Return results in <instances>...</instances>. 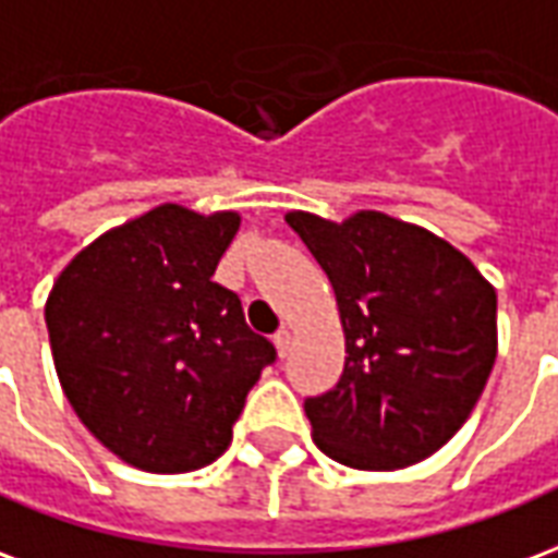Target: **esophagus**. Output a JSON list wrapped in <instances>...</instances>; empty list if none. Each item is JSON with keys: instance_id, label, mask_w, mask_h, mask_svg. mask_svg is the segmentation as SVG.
Instances as JSON below:
<instances>
[{"instance_id": "34e87169", "label": "esophagus", "mask_w": 558, "mask_h": 558, "mask_svg": "<svg viewBox=\"0 0 558 558\" xmlns=\"http://www.w3.org/2000/svg\"><path fill=\"white\" fill-rule=\"evenodd\" d=\"M274 344H276V351H279V356H288L291 353V344H294V339H291V329L282 327L279 332L274 336Z\"/></svg>"}]
</instances>
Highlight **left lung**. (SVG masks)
Here are the masks:
<instances>
[{
    "instance_id": "8db88e82",
    "label": "left lung",
    "mask_w": 558,
    "mask_h": 558,
    "mask_svg": "<svg viewBox=\"0 0 558 558\" xmlns=\"http://www.w3.org/2000/svg\"><path fill=\"white\" fill-rule=\"evenodd\" d=\"M332 282L344 327L339 384L306 398L318 449L353 470H401L446 446L496 360V291L437 234L360 210L344 222L291 210Z\"/></svg>"
}]
</instances>
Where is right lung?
<instances>
[{"instance_id": "1", "label": "right lung", "mask_w": 558, "mask_h": 558, "mask_svg": "<svg viewBox=\"0 0 558 558\" xmlns=\"http://www.w3.org/2000/svg\"><path fill=\"white\" fill-rule=\"evenodd\" d=\"M240 229L160 205L100 234L47 296L52 363L76 416L130 466L190 473L229 449L270 341L214 282Z\"/></svg>"}]
</instances>
